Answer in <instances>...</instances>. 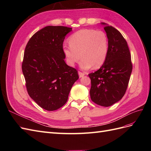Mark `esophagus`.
Wrapping results in <instances>:
<instances>
[{
  "mask_svg": "<svg viewBox=\"0 0 151 151\" xmlns=\"http://www.w3.org/2000/svg\"><path fill=\"white\" fill-rule=\"evenodd\" d=\"M78 74H79V76L80 78H81V77H83L84 76H85V73H83V72H81L80 71L78 72Z\"/></svg>",
  "mask_w": 151,
  "mask_h": 151,
  "instance_id": "esophagus-1",
  "label": "esophagus"
}]
</instances>
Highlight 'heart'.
I'll list each match as a JSON object with an SVG mask.
<instances>
[{"instance_id":"obj_1","label":"heart","mask_w":151,"mask_h":151,"mask_svg":"<svg viewBox=\"0 0 151 151\" xmlns=\"http://www.w3.org/2000/svg\"><path fill=\"white\" fill-rule=\"evenodd\" d=\"M70 45L64 44L62 50L69 66H74L82 58L80 67L84 70L94 66L99 68L106 60L109 50L108 39L102 31L81 29L70 36Z\"/></svg>"}]
</instances>
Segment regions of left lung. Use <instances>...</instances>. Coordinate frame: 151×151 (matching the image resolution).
<instances>
[{
    "mask_svg": "<svg viewBox=\"0 0 151 151\" xmlns=\"http://www.w3.org/2000/svg\"><path fill=\"white\" fill-rule=\"evenodd\" d=\"M104 26L109 43L106 60L99 70L89 74L91 99L98 105L110 106L124 96L132 70L131 55L125 38L111 26Z\"/></svg>",
    "mask_w": 151,
    "mask_h": 151,
    "instance_id": "8db88e82",
    "label": "left lung"
}]
</instances>
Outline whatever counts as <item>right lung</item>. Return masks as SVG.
<instances>
[{
  "label": "right lung",
  "instance_id": "right-lung-1",
  "mask_svg": "<svg viewBox=\"0 0 151 151\" xmlns=\"http://www.w3.org/2000/svg\"><path fill=\"white\" fill-rule=\"evenodd\" d=\"M72 28L48 26L32 36L24 50L22 70L29 96L40 107L54 111L64 105L79 79L76 68L66 64L62 47Z\"/></svg>",
  "mask_w": 151,
  "mask_h": 151
}]
</instances>
